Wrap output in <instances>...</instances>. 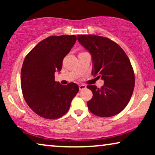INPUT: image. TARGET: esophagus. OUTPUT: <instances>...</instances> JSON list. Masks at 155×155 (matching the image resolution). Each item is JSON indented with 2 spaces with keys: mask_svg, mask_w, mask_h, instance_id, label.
Listing matches in <instances>:
<instances>
[{
  "mask_svg": "<svg viewBox=\"0 0 155 155\" xmlns=\"http://www.w3.org/2000/svg\"><path fill=\"white\" fill-rule=\"evenodd\" d=\"M87 87L85 84H80L79 85V89L80 90H84V89H85Z\"/></svg>",
  "mask_w": 155,
  "mask_h": 155,
  "instance_id": "obj_1",
  "label": "esophagus"
}]
</instances>
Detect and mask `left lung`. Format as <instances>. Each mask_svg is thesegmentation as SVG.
Segmentation results:
<instances>
[{
  "label": "left lung",
  "instance_id": "obj_1",
  "mask_svg": "<svg viewBox=\"0 0 155 155\" xmlns=\"http://www.w3.org/2000/svg\"><path fill=\"white\" fill-rule=\"evenodd\" d=\"M78 40L92 56V75L104 81L101 88L87 86L93 93L87 104L89 110L100 117L119 114L128 104L135 86L128 57L119 45L108 38L83 35H78Z\"/></svg>",
  "mask_w": 155,
  "mask_h": 155
}]
</instances>
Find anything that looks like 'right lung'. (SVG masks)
<instances>
[{
	"instance_id": "obj_1",
	"label": "right lung",
	"mask_w": 155,
	"mask_h": 155,
	"mask_svg": "<svg viewBox=\"0 0 155 155\" xmlns=\"http://www.w3.org/2000/svg\"><path fill=\"white\" fill-rule=\"evenodd\" d=\"M75 35L51 36L42 40L25 57L21 70V87L29 108L47 119L66 114L79 91L77 84L62 85L54 74L62 68L64 57L71 51Z\"/></svg>"
}]
</instances>
